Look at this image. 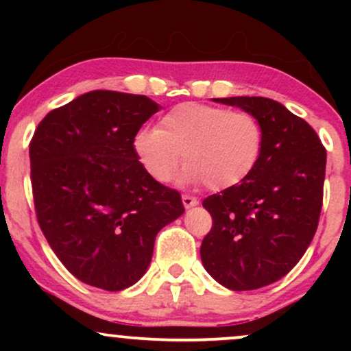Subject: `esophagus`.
I'll list each match as a JSON object with an SVG mask.
<instances>
[{
	"instance_id": "obj_1",
	"label": "esophagus",
	"mask_w": 351,
	"mask_h": 351,
	"mask_svg": "<svg viewBox=\"0 0 351 351\" xmlns=\"http://www.w3.org/2000/svg\"><path fill=\"white\" fill-rule=\"evenodd\" d=\"M181 201H183L184 208H193V206H196V204H198V199L193 198V196H189V195L181 196Z\"/></svg>"
}]
</instances>
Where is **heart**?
I'll return each instance as SVG.
<instances>
[{
    "label": "heart",
    "mask_w": 351,
    "mask_h": 351,
    "mask_svg": "<svg viewBox=\"0 0 351 351\" xmlns=\"http://www.w3.org/2000/svg\"><path fill=\"white\" fill-rule=\"evenodd\" d=\"M263 147L257 117L199 102L173 107L158 127L143 128L134 138L136 158L153 180H170L183 158L184 180L213 191L243 183L259 163Z\"/></svg>",
    "instance_id": "obj_1"
}]
</instances>
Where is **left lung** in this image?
<instances>
[{"label":"left lung","instance_id":"left-lung-1","mask_svg":"<svg viewBox=\"0 0 351 351\" xmlns=\"http://www.w3.org/2000/svg\"><path fill=\"white\" fill-rule=\"evenodd\" d=\"M215 100L257 117L264 147L243 183L203 201L213 226L201 243V261L224 287L254 291L291 272L312 243L324 203L327 150L304 119L276 100Z\"/></svg>","mask_w":351,"mask_h":351}]
</instances>
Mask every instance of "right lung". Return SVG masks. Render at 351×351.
Listing matches in <instances>:
<instances>
[{"mask_svg": "<svg viewBox=\"0 0 351 351\" xmlns=\"http://www.w3.org/2000/svg\"><path fill=\"white\" fill-rule=\"evenodd\" d=\"M155 112L145 95L92 90L51 110L31 138L39 228L64 267L92 287L134 285L160 229L184 213L180 193L153 180L134 152Z\"/></svg>", "mask_w": 351, "mask_h": 351, "instance_id": "right-lung-1", "label": "right lung"}]
</instances>
